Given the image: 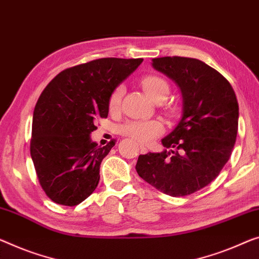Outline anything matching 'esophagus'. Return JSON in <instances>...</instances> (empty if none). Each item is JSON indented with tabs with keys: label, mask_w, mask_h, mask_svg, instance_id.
Masks as SVG:
<instances>
[{
	"label": "esophagus",
	"mask_w": 259,
	"mask_h": 259,
	"mask_svg": "<svg viewBox=\"0 0 259 259\" xmlns=\"http://www.w3.org/2000/svg\"><path fill=\"white\" fill-rule=\"evenodd\" d=\"M140 150H141L142 153L148 152V148H146V146H144V145H142V144H140Z\"/></svg>",
	"instance_id": "1"
}]
</instances>
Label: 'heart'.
I'll list each match as a JSON object with an SVG mask.
<instances>
[{"label": "heart", "mask_w": 259, "mask_h": 259, "mask_svg": "<svg viewBox=\"0 0 259 259\" xmlns=\"http://www.w3.org/2000/svg\"><path fill=\"white\" fill-rule=\"evenodd\" d=\"M142 86L144 88L146 94L151 98L153 101L159 99H166L169 92L168 83L163 78L157 75H145L142 79ZM124 94V87L117 86L109 98V108L110 109H116L121 103L122 96ZM119 133L124 136L134 138L138 142H151L158 135L163 133L164 126L159 121L151 119V121H131L125 122L118 128Z\"/></svg>", "instance_id": "1"}]
</instances>
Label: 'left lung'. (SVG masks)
<instances>
[{"mask_svg": "<svg viewBox=\"0 0 259 259\" xmlns=\"http://www.w3.org/2000/svg\"><path fill=\"white\" fill-rule=\"evenodd\" d=\"M152 66L178 84L183 116L161 140L168 150L141 154L136 171L165 194L190 195L210 184L229 160L238 128L236 95L221 73L199 59L154 58Z\"/></svg>", "mask_w": 259, "mask_h": 259, "instance_id": "1", "label": "left lung"}]
</instances>
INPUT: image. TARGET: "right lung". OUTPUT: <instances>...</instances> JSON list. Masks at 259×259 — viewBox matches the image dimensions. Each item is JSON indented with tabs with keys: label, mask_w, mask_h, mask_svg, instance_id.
<instances>
[{
	"label": "right lung",
	"mask_w": 259,
	"mask_h": 259,
	"mask_svg": "<svg viewBox=\"0 0 259 259\" xmlns=\"http://www.w3.org/2000/svg\"><path fill=\"white\" fill-rule=\"evenodd\" d=\"M143 59L101 58L60 72L33 110L30 153L39 184L53 202L76 206L95 191L100 165L114 142L91 140L95 121L107 117L109 98Z\"/></svg>",
	"instance_id": "1"
}]
</instances>
